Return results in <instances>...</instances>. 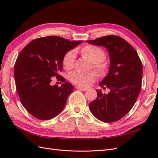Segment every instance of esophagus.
Returning <instances> with one entry per match:
<instances>
[{
	"label": "esophagus",
	"mask_w": 158,
	"mask_h": 158,
	"mask_svg": "<svg viewBox=\"0 0 158 158\" xmlns=\"http://www.w3.org/2000/svg\"><path fill=\"white\" fill-rule=\"evenodd\" d=\"M75 88H76V89H80V90H82V91H86V90L87 89V88L79 86V85H76V86H75Z\"/></svg>",
	"instance_id": "obj_1"
}]
</instances>
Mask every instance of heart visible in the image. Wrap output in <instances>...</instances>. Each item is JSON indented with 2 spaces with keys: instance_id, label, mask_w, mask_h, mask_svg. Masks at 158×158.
Listing matches in <instances>:
<instances>
[{
  "instance_id": "b5f03b06",
  "label": "heart",
  "mask_w": 158,
  "mask_h": 158,
  "mask_svg": "<svg viewBox=\"0 0 158 158\" xmlns=\"http://www.w3.org/2000/svg\"><path fill=\"white\" fill-rule=\"evenodd\" d=\"M81 56L92 63V67L99 77H104L108 70V64L104 61L106 52L101 48L94 45H86L79 50ZM75 53L73 50L68 51L62 58V64L65 69H71L75 64ZM96 78V73L89 72L83 73L79 71H73L69 76V79L73 83L79 86H87Z\"/></svg>"
}]
</instances>
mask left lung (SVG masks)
<instances>
[{
	"label": "left lung",
	"mask_w": 158,
	"mask_h": 158,
	"mask_svg": "<svg viewBox=\"0 0 158 158\" xmlns=\"http://www.w3.org/2000/svg\"><path fill=\"white\" fill-rule=\"evenodd\" d=\"M87 42L106 47L110 58L108 74L100 83L110 91L106 94L96 90L98 96L89 104L90 110L102 122H116L131 110L140 93L141 60L134 48L118 35H106Z\"/></svg>",
	"instance_id": "obj_1"
}]
</instances>
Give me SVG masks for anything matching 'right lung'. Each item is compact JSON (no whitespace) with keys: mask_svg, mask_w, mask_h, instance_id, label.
<instances>
[{"mask_svg":"<svg viewBox=\"0 0 158 158\" xmlns=\"http://www.w3.org/2000/svg\"><path fill=\"white\" fill-rule=\"evenodd\" d=\"M81 42L50 35L33 40L20 52L14 68L16 89L22 105L35 118L52 119L63 110L73 85L59 75L62 58ZM53 76L63 82L61 86L51 85Z\"/></svg>","mask_w":158,"mask_h":158,"instance_id":"add662e5","label":"right lung"}]
</instances>
